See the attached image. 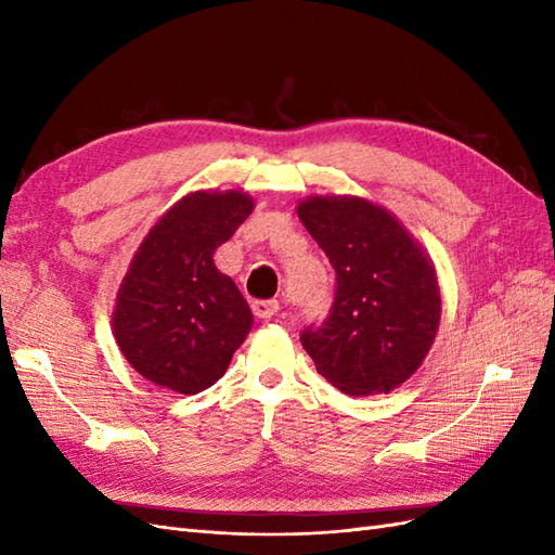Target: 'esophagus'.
Returning <instances> with one entry per match:
<instances>
[{"instance_id": "obj_1", "label": "esophagus", "mask_w": 555, "mask_h": 555, "mask_svg": "<svg viewBox=\"0 0 555 555\" xmlns=\"http://www.w3.org/2000/svg\"><path fill=\"white\" fill-rule=\"evenodd\" d=\"M280 310V304L275 298H268V300H251V312L259 319H271L275 317Z\"/></svg>"}]
</instances>
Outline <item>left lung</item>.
<instances>
[{"mask_svg":"<svg viewBox=\"0 0 555 555\" xmlns=\"http://www.w3.org/2000/svg\"><path fill=\"white\" fill-rule=\"evenodd\" d=\"M298 217L335 268L331 310L304 328L300 345L340 391L389 393L422 365L440 326L430 259L371 201L317 196Z\"/></svg>","mask_w":555,"mask_h":555,"instance_id":"8db88e82","label":"left lung"}]
</instances>
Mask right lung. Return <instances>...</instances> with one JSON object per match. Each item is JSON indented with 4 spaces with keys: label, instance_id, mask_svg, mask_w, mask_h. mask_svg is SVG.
Returning <instances> with one entry per match:
<instances>
[{
    "label": "right lung",
    "instance_id": "right-lung-1",
    "mask_svg": "<svg viewBox=\"0 0 555 555\" xmlns=\"http://www.w3.org/2000/svg\"><path fill=\"white\" fill-rule=\"evenodd\" d=\"M249 212L243 192H196L150 229L113 314L117 347L145 379L190 396L227 373L251 312L212 255Z\"/></svg>",
    "mask_w": 555,
    "mask_h": 555
}]
</instances>
